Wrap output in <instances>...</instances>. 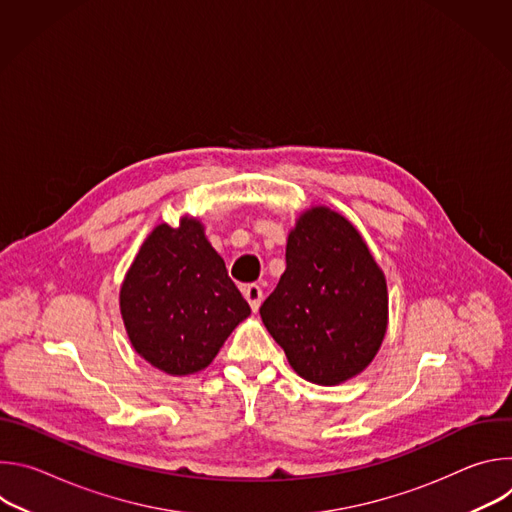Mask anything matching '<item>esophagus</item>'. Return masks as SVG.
<instances>
[{
  "instance_id": "34e87169",
  "label": "esophagus",
  "mask_w": 512,
  "mask_h": 512,
  "mask_svg": "<svg viewBox=\"0 0 512 512\" xmlns=\"http://www.w3.org/2000/svg\"><path fill=\"white\" fill-rule=\"evenodd\" d=\"M243 294H245V298H247L251 310L257 312L259 306H261V302H263V291H261V287H259L257 283H249V285L243 289Z\"/></svg>"
}]
</instances>
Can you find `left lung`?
Wrapping results in <instances>:
<instances>
[{
	"label": "left lung",
	"mask_w": 512,
	"mask_h": 512,
	"mask_svg": "<svg viewBox=\"0 0 512 512\" xmlns=\"http://www.w3.org/2000/svg\"><path fill=\"white\" fill-rule=\"evenodd\" d=\"M285 271L259 314L302 379L334 387L369 367L389 324L387 279L354 225L312 206L287 235Z\"/></svg>",
	"instance_id": "left-lung-1"
}]
</instances>
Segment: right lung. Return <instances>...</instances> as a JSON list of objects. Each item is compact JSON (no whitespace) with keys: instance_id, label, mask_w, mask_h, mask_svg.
<instances>
[{"instance_id":"right-lung-1","label":"right lung","mask_w":512,"mask_h":512,"mask_svg":"<svg viewBox=\"0 0 512 512\" xmlns=\"http://www.w3.org/2000/svg\"><path fill=\"white\" fill-rule=\"evenodd\" d=\"M133 350L172 377L206 369L251 314L194 216L158 225L143 241L119 289Z\"/></svg>"}]
</instances>
